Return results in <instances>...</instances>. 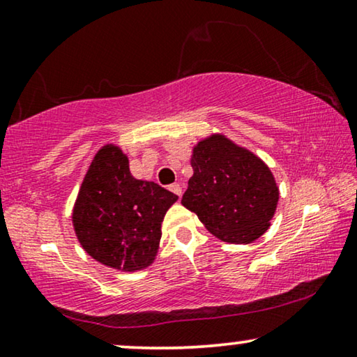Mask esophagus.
Returning <instances> with one entry per match:
<instances>
[{
  "instance_id": "34e87169",
  "label": "esophagus",
  "mask_w": 357,
  "mask_h": 357,
  "mask_svg": "<svg viewBox=\"0 0 357 357\" xmlns=\"http://www.w3.org/2000/svg\"><path fill=\"white\" fill-rule=\"evenodd\" d=\"M169 190L173 192V194H176V195H183V188H181V184H178V183H174V184H172L169 185Z\"/></svg>"
}]
</instances>
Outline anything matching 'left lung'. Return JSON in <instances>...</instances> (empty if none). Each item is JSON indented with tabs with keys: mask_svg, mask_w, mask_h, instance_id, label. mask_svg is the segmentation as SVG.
<instances>
[{
	"mask_svg": "<svg viewBox=\"0 0 357 357\" xmlns=\"http://www.w3.org/2000/svg\"><path fill=\"white\" fill-rule=\"evenodd\" d=\"M194 168L181 203L216 238L248 245L270 227L280 188L270 167L224 133H211L192 148Z\"/></svg>",
	"mask_w": 357,
	"mask_h": 357,
	"instance_id": "obj_1",
	"label": "left lung"
}]
</instances>
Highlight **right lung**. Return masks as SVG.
<instances>
[{"label":"right lung","mask_w":357,"mask_h":357,"mask_svg":"<svg viewBox=\"0 0 357 357\" xmlns=\"http://www.w3.org/2000/svg\"><path fill=\"white\" fill-rule=\"evenodd\" d=\"M178 195L152 181L132 176L117 144L100 148L90 162L73 206V227L82 250L119 271H138L154 262L162 222Z\"/></svg>","instance_id":"1"}]
</instances>
